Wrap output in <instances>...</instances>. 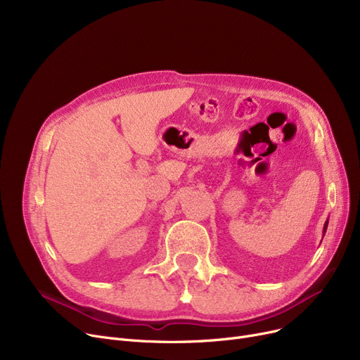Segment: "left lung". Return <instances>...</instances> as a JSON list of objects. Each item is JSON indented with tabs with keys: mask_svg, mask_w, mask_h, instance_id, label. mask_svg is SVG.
<instances>
[{
	"mask_svg": "<svg viewBox=\"0 0 360 360\" xmlns=\"http://www.w3.org/2000/svg\"><path fill=\"white\" fill-rule=\"evenodd\" d=\"M327 226H328V223H326V226H324V233H326V231H327Z\"/></svg>",
	"mask_w": 360,
	"mask_h": 360,
	"instance_id": "8db88e82",
	"label": "left lung"
}]
</instances>
